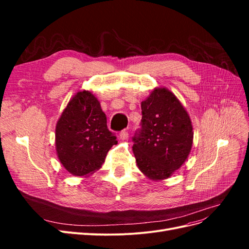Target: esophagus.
Listing matches in <instances>:
<instances>
[{
    "label": "esophagus",
    "mask_w": 249,
    "mask_h": 249,
    "mask_svg": "<svg viewBox=\"0 0 249 249\" xmlns=\"http://www.w3.org/2000/svg\"><path fill=\"white\" fill-rule=\"evenodd\" d=\"M127 137H129V132H127L126 130H123L119 133V138L122 140H125V139H127Z\"/></svg>",
    "instance_id": "1"
}]
</instances>
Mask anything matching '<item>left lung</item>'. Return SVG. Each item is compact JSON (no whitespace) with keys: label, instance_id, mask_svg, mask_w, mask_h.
<instances>
[{"label":"left lung","instance_id":"left-lung-1","mask_svg":"<svg viewBox=\"0 0 249 249\" xmlns=\"http://www.w3.org/2000/svg\"><path fill=\"white\" fill-rule=\"evenodd\" d=\"M141 126L132 138L137 165L149 178H166L182 166L191 150L190 117L165 88L155 89L141 103Z\"/></svg>","mask_w":249,"mask_h":249}]
</instances>
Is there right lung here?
I'll return each instance as SVG.
<instances>
[{
	"instance_id": "obj_1",
	"label": "right lung",
	"mask_w": 249,
	"mask_h": 249,
	"mask_svg": "<svg viewBox=\"0 0 249 249\" xmlns=\"http://www.w3.org/2000/svg\"><path fill=\"white\" fill-rule=\"evenodd\" d=\"M115 133L109 131L100 102L89 91L74 95L56 125V149L60 162L71 175L83 177L99 169Z\"/></svg>"
}]
</instances>
